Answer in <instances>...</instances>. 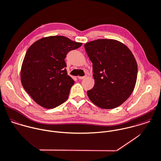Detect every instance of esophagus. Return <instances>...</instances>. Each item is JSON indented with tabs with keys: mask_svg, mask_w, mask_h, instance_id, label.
Instances as JSON below:
<instances>
[{
	"mask_svg": "<svg viewBox=\"0 0 161 161\" xmlns=\"http://www.w3.org/2000/svg\"><path fill=\"white\" fill-rule=\"evenodd\" d=\"M77 77H78V79H80V80H82V79H84L86 77H85V76H83V77H80V76H78Z\"/></svg>",
	"mask_w": 161,
	"mask_h": 161,
	"instance_id": "34e87169",
	"label": "esophagus"
}]
</instances>
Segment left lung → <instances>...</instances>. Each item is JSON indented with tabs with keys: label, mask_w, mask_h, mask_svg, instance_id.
Segmentation results:
<instances>
[{
	"label": "left lung",
	"mask_w": 161,
	"mask_h": 161,
	"mask_svg": "<svg viewBox=\"0 0 161 161\" xmlns=\"http://www.w3.org/2000/svg\"><path fill=\"white\" fill-rule=\"evenodd\" d=\"M92 62L94 86L87 91L97 107L111 109L122 104L132 93L137 64L131 51L115 39H97L84 44Z\"/></svg>",
	"instance_id": "8db88e82"
}]
</instances>
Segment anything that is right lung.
I'll return each instance as SVG.
<instances>
[{"label": "right lung", "mask_w": 161, "mask_h": 161, "mask_svg": "<svg viewBox=\"0 0 161 161\" xmlns=\"http://www.w3.org/2000/svg\"><path fill=\"white\" fill-rule=\"evenodd\" d=\"M82 43L64 36L42 37L28 49L22 62L20 80L23 87L39 106L53 108L68 98L74 83L67 75L64 58Z\"/></svg>", "instance_id": "1"}]
</instances>
